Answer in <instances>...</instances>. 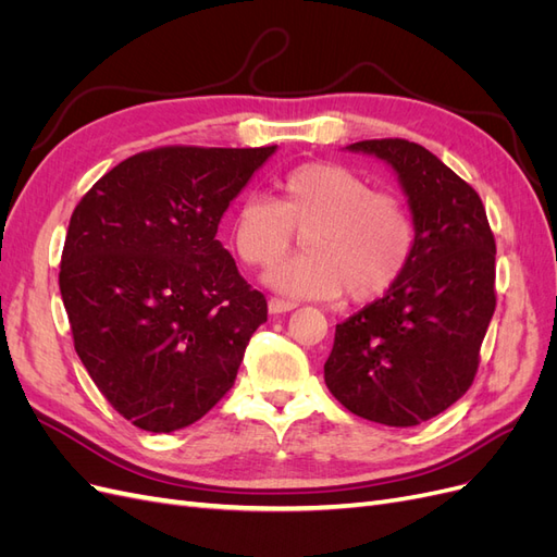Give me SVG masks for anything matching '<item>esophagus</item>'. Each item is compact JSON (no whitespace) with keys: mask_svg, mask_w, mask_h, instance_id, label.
I'll use <instances>...</instances> for the list:
<instances>
[{"mask_svg":"<svg viewBox=\"0 0 557 557\" xmlns=\"http://www.w3.org/2000/svg\"><path fill=\"white\" fill-rule=\"evenodd\" d=\"M269 313H288V311H293L297 305H295V301H288V299H278V297H272V299H269Z\"/></svg>","mask_w":557,"mask_h":557,"instance_id":"obj_1","label":"esophagus"}]
</instances>
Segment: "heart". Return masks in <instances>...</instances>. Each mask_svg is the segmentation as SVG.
Returning a JSON list of instances; mask_svg holds the SVG:
<instances>
[{
  "instance_id": "1",
  "label": "heart",
  "mask_w": 557,
  "mask_h": 557,
  "mask_svg": "<svg viewBox=\"0 0 557 557\" xmlns=\"http://www.w3.org/2000/svg\"><path fill=\"white\" fill-rule=\"evenodd\" d=\"M305 234V256L276 264L269 288L295 299L372 301L407 272L416 223L401 199L374 193L348 166L299 164L281 181V201L248 193L232 213L230 237L244 264L269 267Z\"/></svg>"
}]
</instances>
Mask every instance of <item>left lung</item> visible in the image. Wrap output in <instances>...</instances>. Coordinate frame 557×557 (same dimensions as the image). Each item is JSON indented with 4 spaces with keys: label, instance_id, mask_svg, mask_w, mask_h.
I'll return each instance as SVG.
<instances>
[{
    "label": "left lung",
    "instance_id": "obj_1",
    "mask_svg": "<svg viewBox=\"0 0 557 557\" xmlns=\"http://www.w3.org/2000/svg\"><path fill=\"white\" fill-rule=\"evenodd\" d=\"M346 150L395 172L416 246L393 288L336 325L325 383L350 413L413 428L446 411L474 381L495 313V237L476 190L428 148L372 139Z\"/></svg>",
    "mask_w": 557,
    "mask_h": 557
}]
</instances>
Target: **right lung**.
<instances>
[{
  "mask_svg": "<svg viewBox=\"0 0 557 557\" xmlns=\"http://www.w3.org/2000/svg\"><path fill=\"white\" fill-rule=\"evenodd\" d=\"M274 153L146 150L113 166L74 209L60 264L74 348L132 425L183 430L234 385L267 299L215 234Z\"/></svg>",
  "mask_w": 557,
  "mask_h": 557,
  "instance_id": "right-lung-1",
  "label": "right lung"
}]
</instances>
